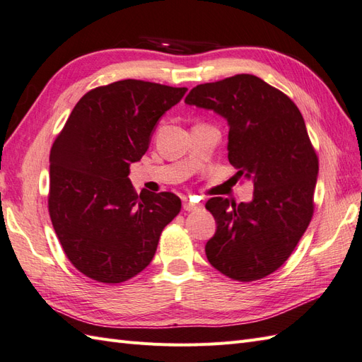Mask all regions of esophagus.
Returning a JSON list of instances; mask_svg holds the SVG:
<instances>
[{
  "label": "esophagus",
  "instance_id": "obj_1",
  "mask_svg": "<svg viewBox=\"0 0 362 362\" xmlns=\"http://www.w3.org/2000/svg\"><path fill=\"white\" fill-rule=\"evenodd\" d=\"M199 207L201 206L195 204V202H192V201H184V204H182L184 211H193V210H198Z\"/></svg>",
  "mask_w": 362,
  "mask_h": 362
}]
</instances>
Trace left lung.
Here are the masks:
<instances>
[{
	"instance_id": "1",
	"label": "left lung",
	"mask_w": 362,
	"mask_h": 362,
	"mask_svg": "<svg viewBox=\"0 0 362 362\" xmlns=\"http://www.w3.org/2000/svg\"><path fill=\"white\" fill-rule=\"evenodd\" d=\"M186 103L228 121V163L253 182L250 202L210 198L216 233L209 262L241 283L269 276L288 259L312 221L318 155L296 104L261 78L240 74L199 84Z\"/></svg>"
}]
</instances>
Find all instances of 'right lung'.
Segmentation results:
<instances>
[{
    "mask_svg": "<svg viewBox=\"0 0 362 362\" xmlns=\"http://www.w3.org/2000/svg\"><path fill=\"white\" fill-rule=\"evenodd\" d=\"M186 92L141 79L95 87L58 134L49 158V215L66 257L87 278L118 284L138 275L180 214L178 197L138 195L129 172L147 152L158 119Z\"/></svg>",
    "mask_w": 362,
    "mask_h": 362,
    "instance_id": "right-lung-1",
    "label": "right lung"
}]
</instances>
